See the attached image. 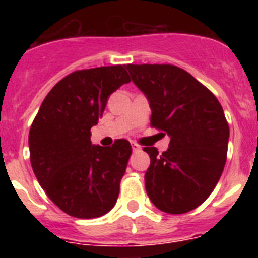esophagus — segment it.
Segmentation results:
<instances>
[{
    "label": "esophagus",
    "instance_id": "esophagus-1",
    "mask_svg": "<svg viewBox=\"0 0 258 258\" xmlns=\"http://www.w3.org/2000/svg\"><path fill=\"white\" fill-rule=\"evenodd\" d=\"M132 149H133L134 152H136V151H140V150H141V146L138 145V143L133 142V143H132Z\"/></svg>",
    "mask_w": 258,
    "mask_h": 258
}]
</instances>
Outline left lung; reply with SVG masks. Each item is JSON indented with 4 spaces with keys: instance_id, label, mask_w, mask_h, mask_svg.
Listing matches in <instances>:
<instances>
[{
    "instance_id": "1",
    "label": "left lung",
    "mask_w": 258,
    "mask_h": 258,
    "mask_svg": "<svg viewBox=\"0 0 258 258\" xmlns=\"http://www.w3.org/2000/svg\"><path fill=\"white\" fill-rule=\"evenodd\" d=\"M133 83L150 102L151 126L170 137L159 154L145 147L151 164L146 191L157 209L187 213L214 190L227 157L229 124L208 88L173 64H127Z\"/></svg>"
}]
</instances>
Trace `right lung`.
Here are the masks:
<instances>
[{
	"instance_id": "1",
	"label": "right lung",
	"mask_w": 258,
	"mask_h": 258,
	"mask_svg": "<svg viewBox=\"0 0 258 258\" xmlns=\"http://www.w3.org/2000/svg\"><path fill=\"white\" fill-rule=\"evenodd\" d=\"M127 83L121 64L75 71L50 90L32 122L28 143L36 178L72 217H101L117 202L132 146L126 140L93 146L90 129L109 94Z\"/></svg>"
}]
</instances>
